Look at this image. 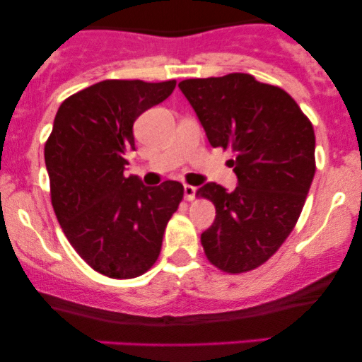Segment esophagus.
I'll return each mask as SVG.
<instances>
[{
	"mask_svg": "<svg viewBox=\"0 0 362 362\" xmlns=\"http://www.w3.org/2000/svg\"><path fill=\"white\" fill-rule=\"evenodd\" d=\"M184 194H185L187 201H192V199L195 197V194H197V187L184 185Z\"/></svg>",
	"mask_w": 362,
	"mask_h": 362,
	"instance_id": "1",
	"label": "esophagus"
}]
</instances>
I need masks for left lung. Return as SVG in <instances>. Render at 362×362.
Returning <instances> with one entry per match:
<instances>
[{
  "label": "left lung",
  "instance_id": "1",
  "mask_svg": "<svg viewBox=\"0 0 362 362\" xmlns=\"http://www.w3.org/2000/svg\"><path fill=\"white\" fill-rule=\"evenodd\" d=\"M213 148L231 149L235 190L207 182L216 219L201 235L206 257L221 271L259 267L279 250L300 218L315 177V131L279 86L250 74L178 83Z\"/></svg>",
  "mask_w": 362,
  "mask_h": 362
}]
</instances>
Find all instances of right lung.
I'll list each match as a JSON object with an SVG mask.
<instances>
[{"instance_id": "1", "label": "right lung", "mask_w": 362, "mask_h": 362, "mask_svg": "<svg viewBox=\"0 0 362 362\" xmlns=\"http://www.w3.org/2000/svg\"><path fill=\"white\" fill-rule=\"evenodd\" d=\"M177 81L105 80L61 103L44 156L51 201L66 238L91 269L132 279L155 264L184 185L144 187L126 175L136 119L172 95Z\"/></svg>"}]
</instances>
